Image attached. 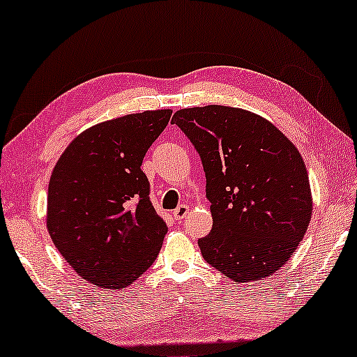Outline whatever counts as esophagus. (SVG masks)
<instances>
[{
  "label": "esophagus",
  "instance_id": "obj_1",
  "mask_svg": "<svg viewBox=\"0 0 357 357\" xmlns=\"http://www.w3.org/2000/svg\"><path fill=\"white\" fill-rule=\"evenodd\" d=\"M189 205H185V203H183V205H179L176 209L173 211V216L176 220H183L185 216L189 214Z\"/></svg>",
  "mask_w": 357,
  "mask_h": 357
}]
</instances>
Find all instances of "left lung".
Segmentation results:
<instances>
[{"instance_id":"1","label":"left lung","mask_w":357,"mask_h":357,"mask_svg":"<svg viewBox=\"0 0 357 357\" xmlns=\"http://www.w3.org/2000/svg\"><path fill=\"white\" fill-rule=\"evenodd\" d=\"M202 158L213 229L203 259L236 284L281 268L311 219L305 162L273 123L240 107L209 105L174 112Z\"/></svg>"}]
</instances>
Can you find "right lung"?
I'll return each instance as SVG.
<instances>
[{
    "mask_svg": "<svg viewBox=\"0 0 357 357\" xmlns=\"http://www.w3.org/2000/svg\"><path fill=\"white\" fill-rule=\"evenodd\" d=\"M169 117L172 109H158L97 123L71 141L54 168L49 235L95 286H130L160 251L167 224L152 206L141 163Z\"/></svg>",
    "mask_w": 357,
    "mask_h": 357,
    "instance_id": "obj_1",
    "label": "right lung"
}]
</instances>
